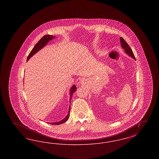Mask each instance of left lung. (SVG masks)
Segmentation results:
<instances>
[{
    "label": "left lung",
    "mask_w": 159,
    "mask_h": 159,
    "mask_svg": "<svg viewBox=\"0 0 159 159\" xmlns=\"http://www.w3.org/2000/svg\"><path fill=\"white\" fill-rule=\"evenodd\" d=\"M120 43H121V47L124 49L125 52L127 53L128 55H129L130 57H132V58L135 60V57L134 54L133 52H132V50L129 47V46L126 43V42L123 39V38H122L121 37L120 38Z\"/></svg>",
    "instance_id": "8db88e82"
}]
</instances>
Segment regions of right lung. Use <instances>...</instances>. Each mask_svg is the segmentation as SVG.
I'll use <instances>...</instances> for the list:
<instances>
[{
	"mask_svg": "<svg viewBox=\"0 0 159 159\" xmlns=\"http://www.w3.org/2000/svg\"><path fill=\"white\" fill-rule=\"evenodd\" d=\"M53 38H55V37L53 36H51V35H45V36H44L43 38H42V39L38 42V43L36 44V45L34 46V47L33 48V49L31 50V51L30 52L29 56H28V57H27V61L29 60L33 55H34L36 52H38L39 50H40L41 49H42V48L48 43V42H49V40H51L52 39H53ZM76 86H75V85L72 86V87H71V89H70V102L71 99L72 98V95H73V93L76 91ZM70 106L69 107L68 114H67V116H66L64 119H62V120H61V121H58V122L50 123H51V124H52V125H60V124H62V123L66 122V121L68 120V118H69V116H70Z\"/></svg>",
	"mask_w": 159,
	"mask_h": 159,
	"instance_id": "add662e5",
	"label": "right lung"
}]
</instances>
